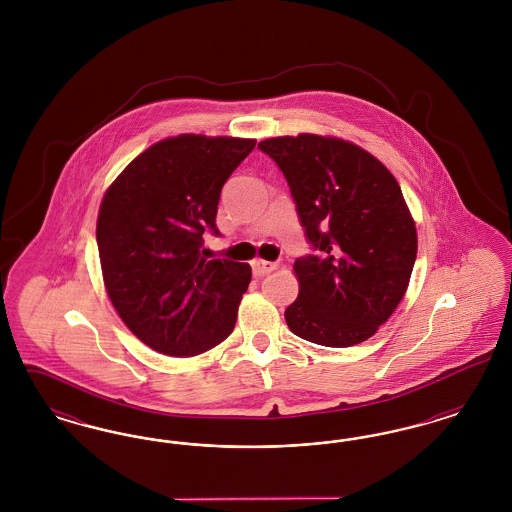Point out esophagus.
Here are the masks:
<instances>
[{"label": "esophagus", "mask_w": 512, "mask_h": 512, "mask_svg": "<svg viewBox=\"0 0 512 512\" xmlns=\"http://www.w3.org/2000/svg\"><path fill=\"white\" fill-rule=\"evenodd\" d=\"M251 268H253V276L261 278V276H265V274H268V272H272V270L276 268V263L263 261V259H255V261L251 263Z\"/></svg>", "instance_id": "esophagus-1"}]
</instances>
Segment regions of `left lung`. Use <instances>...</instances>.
<instances>
[{"mask_svg": "<svg viewBox=\"0 0 512 512\" xmlns=\"http://www.w3.org/2000/svg\"><path fill=\"white\" fill-rule=\"evenodd\" d=\"M284 172L315 253L293 263L295 336L351 347L376 334L407 292L416 228L397 180L363 147L299 134L259 144Z\"/></svg>", "mask_w": 512, "mask_h": 512, "instance_id": "1", "label": "left lung"}]
</instances>
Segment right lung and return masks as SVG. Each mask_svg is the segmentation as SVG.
Here are the masks:
<instances>
[{"mask_svg": "<svg viewBox=\"0 0 512 512\" xmlns=\"http://www.w3.org/2000/svg\"><path fill=\"white\" fill-rule=\"evenodd\" d=\"M255 140L201 134L167 138L140 153L99 207V261L122 322L151 349L194 357L226 340L251 267L207 261L203 232L217 230L220 190Z\"/></svg>", "mask_w": 512, "mask_h": 512, "instance_id": "1", "label": "right lung"}]
</instances>
